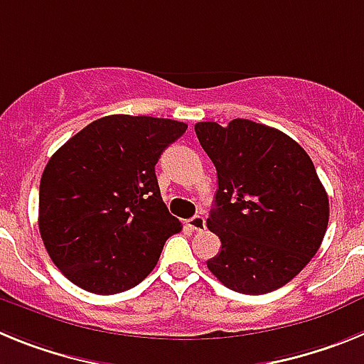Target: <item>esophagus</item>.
Segmentation results:
<instances>
[{"label": "esophagus", "mask_w": 364, "mask_h": 364, "mask_svg": "<svg viewBox=\"0 0 364 364\" xmlns=\"http://www.w3.org/2000/svg\"><path fill=\"white\" fill-rule=\"evenodd\" d=\"M188 228H191L193 231H204L205 230V218L197 215V217H191L188 220Z\"/></svg>", "instance_id": "esophagus-1"}]
</instances>
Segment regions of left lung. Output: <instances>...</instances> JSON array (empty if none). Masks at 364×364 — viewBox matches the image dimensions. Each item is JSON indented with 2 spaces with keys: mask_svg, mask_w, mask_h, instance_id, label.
Listing matches in <instances>:
<instances>
[{
  "mask_svg": "<svg viewBox=\"0 0 364 364\" xmlns=\"http://www.w3.org/2000/svg\"><path fill=\"white\" fill-rule=\"evenodd\" d=\"M217 167L218 189L208 228L220 252L208 268L230 290H277L317 253L330 217L326 189L308 153L268 125L235 118L195 125Z\"/></svg>",
  "mask_w": 364,
  "mask_h": 364,
  "instance_id": "8db88e82",
  "label": "left lung"
}]
</instances>
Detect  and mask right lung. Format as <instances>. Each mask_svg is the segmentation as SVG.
Instances as JSON below:
<instances>
[{
    "label": "right lung",
    "instance_id": "1",
    "mask_svg": "<svg viewBox=\"0 0 364 364\" xmlns=\"http://www.w3.org/2000/svg\"><path fill=\"white\" fill-rule=\"evenodd\" d=\"M184 122L111 114L67 140L40 182V235L60 272L83 290L112 295L153 272L182 230L160 197L154 166Z\"/></svg>",
    "mask_w": 364,
    "mask_h": 364
}]
</instances>
